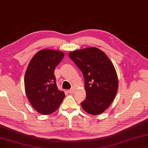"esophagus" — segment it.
Returning <instances> with one entry per match:
<instances>
[{
  "instance_id": "1",
  "label": "esophagus",
  "mask_w": 148,
  "mask_h": 148,
  "mask_svg": "<svg viewBox=\"0 0 148 148\" xmlns=\"http://www.w3.org/2000/svg\"><path fill=\"white\" fill-rule=\"evenodd\" d=\"M68 93H69V94H70V95L73 94L74 92V88H72V89H70V90H68Z\"/></svg>"
}]
</instances>
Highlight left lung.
<instances>
[{
  "label": "left lung",
  "mask_w": 148,
  "mask_h": 148,
  "mask_svg": "<svg viewBox=\"0 0 148 148\" xmlns=\"http://www.w3.org/2000/svg\"><path fill=\"white\" fill-rule=\"evenodd\" d=\"M70 58L84 78L86 99L82 109L90 115L103 113L111 105L118 89L115 68L107 56L97 47L72 51Z\"/></svg>",
  "instance_id": "8db88e82"
}]
</instances>
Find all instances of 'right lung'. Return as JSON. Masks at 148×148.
<instances>
[{
	"label": "right lung",
	"mask_w": 148,
	"mask_h": 148,
	"mask_svg": "<svg viewBox=\"0 0 148 148\" xmlns=\"http://www.w3.org/2000/svg\"><path fill=\"white\" fill-rule=\"evenodd\" d=\"M64 57L62 51L41 49L32 58L25 74V90L27 99L42 115L53 113L60 107L65 94L59 90L54 70Z\"/></svg>",
	"instance_id": "1"
}]
</instances>
